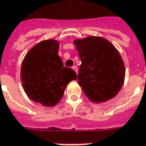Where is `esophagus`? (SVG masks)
Returning <instances> with one entry per match:
<instances>
[{
	"label": "esophagus",
	"mask_w": 146,
	"mask_h": 146,
	"mask_svg": "<svg viewBox=\"0 0 146 146\" xmlns=\"http://www.w3.org/2000/svg\"><path fill=\"white\" fill-rule=\"evenodd\" d=\"M72 68H73V70L76 71V74H78V68H77V66H74L72 67Z\"/></svg>",
	"instance_id": "34e87169"
}]
</instances>
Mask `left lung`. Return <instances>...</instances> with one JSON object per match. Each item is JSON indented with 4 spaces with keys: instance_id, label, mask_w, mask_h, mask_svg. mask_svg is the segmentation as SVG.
Listing matches in <instances>:
<instances>
[{
    "instance_id": "1",
    "label": "left lung",
    "mask_w": 146,
    "mask_h": 146,
    "mask_svg": "<svg viewBox=\"0 0 146 146\" xmlns=\"http://www.w3.org/2000/svg\"><path fill=\"white\" fill-rule=\"evenodd\" d=\"M81 60L78 84L93 102H104L118 94L123 84L125 67L120 54L107 40L88 36L74 41Z\"/></svg>"
}]
</instances>
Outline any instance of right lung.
Returning a JSON list of instances; mask_svg holds the SVG:
<instances>
[{"instance_id": "obj_1", "label": "right lung", "mask_w": 146, "mask_h": 146, "mask_svg": "<svg viewBox=\"0 0 146 146\" xmlns=\"http://www.w3.org/2000/svg\"><path fill=\"white\" fill-rule=\"evenodd\" d=\"M59 43L47 40L27 53L21 80L28 98L44 106H54L62 99L68 83L77 79L76 71L64 67L58 56Z\"/></svg>"}]
</instances>
